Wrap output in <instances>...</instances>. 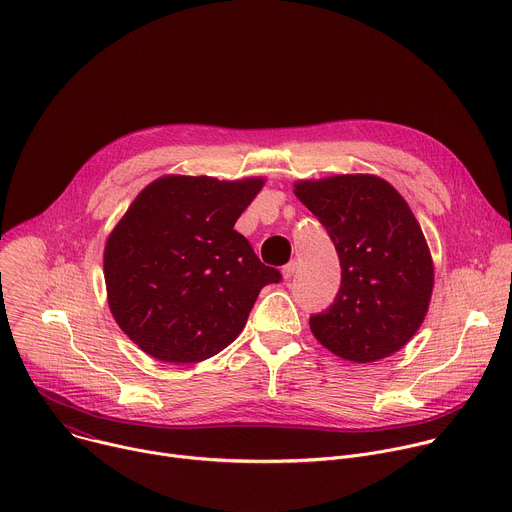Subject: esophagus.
I'll return each mask as SVG.
<instances>
[{
    "instance_id": "obj_1",
    "label": "esophagus",
    "mask_w": 512,
    "mask_h": 512,
    "mask_svg": "<svg viewBox=\"0 0 512 512\" xmlns=\"http://www.w3.org/2000/svg\"><path fill=\"white\" fill-rule=\"evenodd\" d=\"M296 271H298V263H296V261H289L287 265H283L281 275H283V279H285V281H289L291 277L296 275Z\"/></svg>"
}]
</instances>
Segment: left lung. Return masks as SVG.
<instances>
[{
    "label": "left lung",
    "mask_w": 512,
    "mask_h": 512,
    "mask_svg": "<svg viewBox=\"0 0 512 512\" xmlns=\"http://www.w3.org/2000/svg\"><path fill=\"white\" fill-rule=\"evenodd\" d=\"M294 192L328 231L342 267L334 304L310 318L316 340L352 362H375L419 330L433 261L405 198L373 174L300 180Z\"/></svg>",
    "instance_id": "1"
}]
</instances>
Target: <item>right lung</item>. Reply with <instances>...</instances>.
Instances as JSON below:
<instances>
[{
  "mask_svg": "<svg viewBox=\"0 0 512 512\" xmlns=\"http://www.w3.org/2000/svg\"><path fill=\"white\" fill-rule=\"evenodd\" d=\"M263 178L162 176L111 231L103 271L109 310L150 356L186 364L227 348L281 273L235 231Z\"/></svg>",
  "mask_w": 512,
  "mask_h": 512,
  "instance_id": "add662e5",
  "label": "right lung"
}]
</instances>
